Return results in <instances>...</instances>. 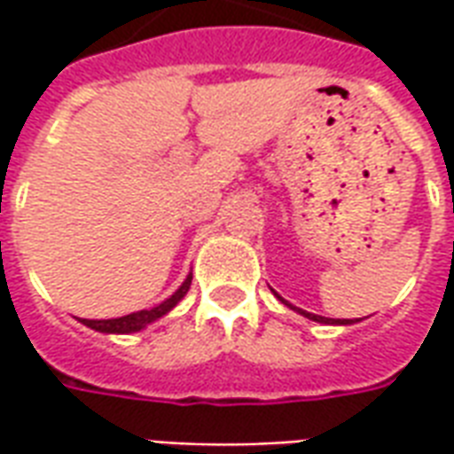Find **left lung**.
Listing matches in <instances>:
<instances>
[{
  "mask_svg": "<svg viewBox=\"0 0 454 454\" xmlns=\"http://www.w3.org/2000/svg\"><path fill=\"white\" fill-rule=\"evenodd\" d=\"M277 296H279V294H277ZM279 299H282V296H279ZM282 301H285V299H282ZM285 304H286V301H285ZM292 309H296V306H292ZM301 314H304V316H309V318H311V321H318V324H345V325H348V324H352L350 318H342V321H333V318H324V316L306 314V311H301Z\"/></svg>",
  "mask_w": 454,
  "mask_h": 454,
  "instance_id": "8db88e82",
  "label": "left lung"
}]
</instances>
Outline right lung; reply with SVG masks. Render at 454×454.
I'll return each mask as SVG.
<instances>
[{
  "instance_id": "right-lung-1",
  "label": "right lung",
  "mask_w": 454,
  "mask_h": 454,
  "mask_svg": "<svg viewBox=\"0 0 454 454\" xmlns=\"http://www.w3.org/2000/svg\"><path fill=\"white\" fill-rule=\"evenodd\" d=\"M189 285H192V275L182 282V286H179L175 294L169 296L168 301H162V304L155 306V309L136 311V314L121 316V318H109V321H90V318H82V324L94 328V331H102V333H136V331L145 328V325L153 324V321H158L160 316L168 314L169 309H175L179 299L189 292Z\"/></svg>"
}]
</instances>
